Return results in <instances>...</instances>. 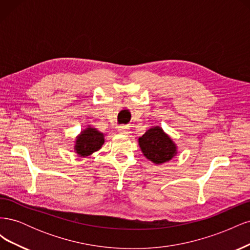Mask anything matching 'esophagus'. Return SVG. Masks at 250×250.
<instances>
[{"label": "esophagus", "instance_id": "1", "mask_svg": "<svg viewBox=\"0 0 250 250\" xmlns=\"http://www.w3.org/2000/svg\"><path fill=\"white\" fill-rule=\"evenodd\" d=\"M128 129H129V128H128V126H120L118 131L120 133H122V134H127L128 132H129V131H128Z\"/></svg>", "mask_w": 250, "mask_h": 250}]
</instances>
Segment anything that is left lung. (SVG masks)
<instances>
[{
	"mask_svg": "<svg viewBox=\"0 0 250 250\" xmlns=\"http://www.w3.org/2000/svg\"><path fill=\"white\" fill-rule=\"evenodd\" d=\"M143 154L154 164L170 161L176 154V146L161 127H152L139 139Z\"/></svg>",
	"mask_w": 250,
	"mask_h": 250,
	"instance_id": "8db88e82",
	"label": "left lung"
}]
</instances>
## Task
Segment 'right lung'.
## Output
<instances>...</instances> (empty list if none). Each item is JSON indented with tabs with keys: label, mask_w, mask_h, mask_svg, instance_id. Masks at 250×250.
I'll list each match as a JSON object with an SVG mask.
<instances>
[{
	"label": "right lung",
	"mask_w": 250,
	"mask_h": 250,
	"mask_svg": "<svg viewBox=\"0 0 250 250\" xmlns=\"http://www.w3.org/2000/svg\"><path fill=\"white\" fill-rule=\"evenodd\" d=\"M104 144L103 133L98 131L96 128H86L83 130L76 140L75 150L80 156H87L95 151L99 150Z\"/></svg>",
	"instance_id": "add662e5"
}]
</instances>
